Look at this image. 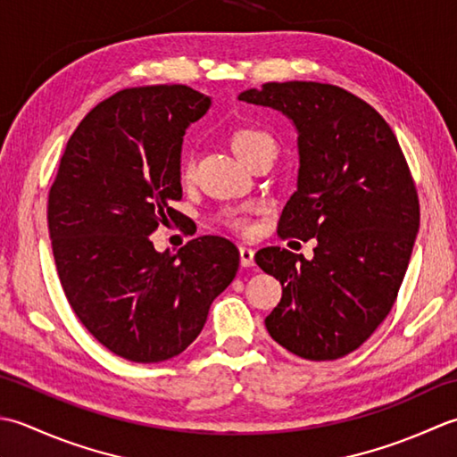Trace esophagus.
Returning <instances> with one entry per match:
<instances>
[{"mask_svg":"<svg viewBox=\"0 0 457 457\" xmlns=\"http://www.w3.org/2000/svg\"><path fill=\"white\" fill-rule=\"evenodd\" d=\"M238 254H240V264L245 268L254 266V250L248 248V246H240L238 248Z\"/></svg>","mask_w":457,"mask_h":457,"instance_id":"34e87169","label":"esophagus"}]
</instances>
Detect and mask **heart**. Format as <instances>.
<instances>
[{"label": "heart", "mask_w": 457, "mask_h": 457, "mask_svg": "<svg viewBox=\"0 0 457 457\" xmlns=\"http://www.w3.org/2000/svg\"><path fill=\"white\" fill-rule=\"evenodd\" d=\"M268 142H274L272 136L266 134L264 129H258V128H240V129H237L235 134H232V139H230L232 150L237 152L240 160H245V157L253 150H256L258 145L268 144ZM193 171H195V154H187V155H185V160H183V165H181V177H183V179H191ZM232 227L238 228V230H245L246 220L245 219H235V220H232Z\"/></svg>", "instance_id": "obj_1"}]
</instances>
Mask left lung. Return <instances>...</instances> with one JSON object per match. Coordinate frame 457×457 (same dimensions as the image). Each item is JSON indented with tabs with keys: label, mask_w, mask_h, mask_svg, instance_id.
<instances>
[{
	"label": "left lung",
	"mask_w": 457,
	"mask_h": 457,
	"mask_svg": "<svg viewBox=\"0 0 457 457\" xmlns=\"http://www.w3.org/2000/svg\"><path fill=\"white\" fill-rule=\"evenodd\" d=\"M238 100L294 122L297 189L278 232L318 240L312 260L280 246L256 253V264L282 284L266 329L302 359L345 357L393 310L411 262L420 204L404 154L385 118L339 87L266 82Z\"/></svg>",
	"instance_id": "left-lung-1"
}]
</instances>
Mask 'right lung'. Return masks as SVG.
Here are the masks:
<instances>
[{
    "mask_svg": "<svg viewBox=\"0 0 457 457\" xmlns=\"http://www.w3.org/2000/svg\"><path fill=\"white\" fill-rule=\"evenodd\" d=\"M211 98L185 85L116 92L74 129L49 193V237L64 295L114 355L160 362L197 339L212 300L238 270L220 237L157 253L160 225L177 222L181 145Z\"/></svg>",
    "mask_w": 457,
    "mask_h": 457,
    "instance_id": "obj_1",
    "label": "right lung"
}]
</instances>
